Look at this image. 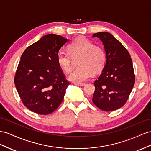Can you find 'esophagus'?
Masks as SVG:
<instances>
[{"label":"esophagus","instance_id":"obj_1","mask_svg":"<svg viewBox=\"0 0 151 151\" xmlns=\"http://www.w3.org/2000/svg\"><path fill=\"white\" fill-rule=\"evenodd\" d=\"M75 85H77V86H80V87H84L85 85V83H75Z\"/></svg>","mask_w":151,"mask_h":151}]
</instances>
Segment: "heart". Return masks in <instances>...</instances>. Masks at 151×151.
Returning a JSON list of instances; mask_svg holds the SVG:
<instances>
[{
	"mask_svg": "<svg viewBox=\"0 0 151 151\" xmlns=\"http://www.w3.org/2000/svg\"><path fill=\"white\" fill-rule=\"evenodd\" d=\"M68 53L59 51L57 54V63L65 73L71 71L73 59L80 58L78 68L68 76V80L81 83L88 80L93 74H97L104 69L106 55L101 47L94 45L93 43L83 37L73 40L68 47Z\"/></svg>",
	"mask_w": 151,
	"mask_h": 151,
	"instance_id": "1",
	"label": "heart"
}]
</instances>
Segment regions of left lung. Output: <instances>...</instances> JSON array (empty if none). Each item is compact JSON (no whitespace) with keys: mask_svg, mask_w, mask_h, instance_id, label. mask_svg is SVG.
Returning <instances> with one entry per match:
<instances>
[{"mask_svg":"<svg viewBox=\"0 0 151 151\" xmlns=\"http://www.w3.org/2000/svg\"><path fill=\"white\" fill-rule=\"evenodd\" d=\"M104 45L106 62L95 81L93 104L102 111H113L125 104L135 84L130 55L119 41L108 32L94 33Z\"/></svg>","mask_w":151,"mask_h":151,"instance_id":"1","label":"left lung"}]
</instances>
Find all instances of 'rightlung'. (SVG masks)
Here are the masks:
<instances>
[{"label":"right lung","mask_w":151,"mask_h":151,"mask_svg":"<svg viewBox=\"0 0 151 151\" xmlns=\"http://www.w3.org/2000/svg\"><path fill=\"white\" fill-rule=\"evenodd\" d=\"M69 41L48 34L27 47L21 56L14 84L23 104L40 114H49L63 102L70 83L57 63L60 49Z\"/></svg>","instance_id":"add662e5"}]
</instances>
